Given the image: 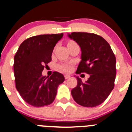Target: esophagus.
Segmentation results:
<instances>
[{
	"instance_id": "esophagus-1",
	"label": "esophagus",
	"mask_w": 132,
	"mask_h": 132,
	"mask_svg": "<svg viewBox=\"0 0 132 132\" xmlns=\"http://www.w3.org/2000/svg\"><path fill=\"white\" fill-rule=\"evenodd\" d=\"M64 77H65V79H67V78L71 77V75H64Z\"/></svg>"
}]
</instances>
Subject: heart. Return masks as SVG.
<instances>
[{"mask_svg": "<svg viewBox=\"0 0 132 132\" xmlns=\"http://www.w3.org/2000/svg\"><path fill=\"white\" fill-rule=\"evenodd\" d=\"M72 43H75V42H73V41H69L68 42V44H72ZM58 69L64 72H69L72 70V65L70 63L60 64V65H58Z\"/></svg>", "mask_w": 132, "mask_h": 132, "instance_id": "obj_1", "label": "heart"}]
</instances>
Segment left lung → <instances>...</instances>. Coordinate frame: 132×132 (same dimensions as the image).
Returning <instances> with one entry per match:
<instances>
[{"mask_svg":"<svg viewBox=\"0 0 132 132\" xmlns=\"http://www.w3.org/2000/svg\"><path fill=\"white\" fill-rule=\"evenodd\" d=\"M68 37L80 46L82 52L76 73L90 75L85 82L77 77V86L71 90V95L83 107H96L105 101L114 88L115 55L109 44L100 35L73 32Z\"/></svg>","mask_w":132,"mask_h":132,"instance_id":"8db88e82","label":"left lung"}]
</instances>
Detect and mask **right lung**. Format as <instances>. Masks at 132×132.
Returning <instances> with one entry per match:
<instances>
[{"instance_id":"add662e5","label":"right lung","mask_w":132,"mask_h":132,"mask_svg":"<svg viewBox=\"0 0 132 132\" xmlns=\"http://www.w3.org/2000/svg\"><path fill=\"white\" fill-rule=\"evenodd\" d=\"M63 34L40 35L27 38L14 56L15 86L24 101L33 107L48 105L54 101L58 86L65 80L54 71L50 77L42 75L44 65L52 61L53 50Z\"/></svg>"}]
</instances>
